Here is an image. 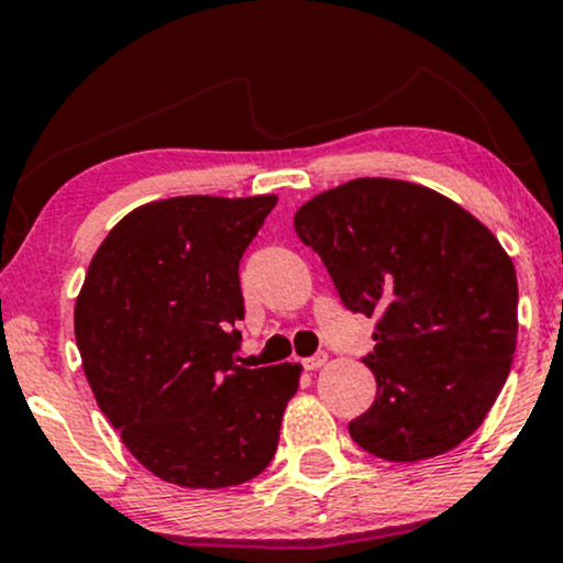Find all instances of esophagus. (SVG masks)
<instances>
[{"instance_id":"1","label":"esophagus","mask_w":563,"mask_h":563,"mask_svg":"<svg viewBox=\"0 0 563 563\" xmlns=\"http://www.w3.org/2000/svg\"><path fill=\"white\" fill-rule=\"evenodd\" d=\"M328 363V357L325 354H314V357H307V360H301V365H303V371H320L322 365Z\"/></svg>"}]
</instances>
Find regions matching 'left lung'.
<instances>
[{
    "label": "left lung",
    "instance_id": "8db88e82",
    "mask_svg": "<svg viewBox=\"0 0 563 563\" xmlns=\"http://www.w3.org/2000/svg\"><path fill=\"white\" fill-rule=\"evenodd\" d=\"M352 312L376 314V402L349 423L371 455L416 463L466 442L510 373L516 269L474 214L431 187L363 177L294 217Z\"/></svg>",
    "mask_w": 563,
    "mask_h": 563
}]
</instances>
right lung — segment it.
<instances>
[{"label":"right lung","instance_id":"add662e5","mask_svg":"<svg viewBox=\"0 0 563 563\" xmlns=\"http://www.w3.org/2000/svg\"><path fill=\"white\" fill-rule=\"evenodd\" d=\"M277 196H177L137 206L100 243L74 333L92 394L158 479L235 487L273 461L301 365L235 363L238 264Z\"/></svg>","mask_w":563,"mask_h":563}]
</instances>
